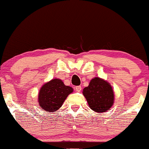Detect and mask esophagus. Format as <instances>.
<instances>
[{"label":"esophagus","mask_w":149,"mask_h":149,"mask_svg":"<svg viewBox=\"0 0 149 149\" xmlns=\"http://www.w3.org/2000/svg\"><path fill=\"white\" fill-rule=\"evenodd\" d=\"M82 90V87L80 86H76L75 87V91L77 92H80Z\"/></svg>","instance_id":"34e87169"}]
</instances>
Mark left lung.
<instances>
[{"label": "left lung", "mask_w": 149, "mask_h": 149, "mask_svg": "<svg viewBox=\"0 0 149 149\" xmlns=\"http://www.w3.org/2000/svg\"><path fill=\"white\" fill-rule=\"evenodd\" d=\"M83 93L91 109L97 113L107 111L113 104L114 93L111 86L99 77L92 79Z\"/></svg>", "instance_id": "left-lung-1"}]
</instances>
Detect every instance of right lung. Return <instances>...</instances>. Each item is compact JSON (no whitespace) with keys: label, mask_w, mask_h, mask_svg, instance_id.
I'll return each mask as SVG.
<instances>
[{"label":"right lung","mask_w":149,"mask_h":149,"mask_svg":"<svg viewBox=\"0 0 149 149\" xmlns=\"http://www.w3.org/2000/svg\"><path fill=\"white\" fill-rule=\"evenodd\" d=\"M73 91L70 86H65L62 80L53 79L41 88L39 93V104L42 110L55 112L63 104L68 95Z\"/></svg>","instance_id":"obj_1"}]
</instances>
